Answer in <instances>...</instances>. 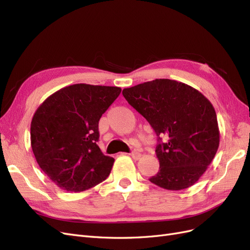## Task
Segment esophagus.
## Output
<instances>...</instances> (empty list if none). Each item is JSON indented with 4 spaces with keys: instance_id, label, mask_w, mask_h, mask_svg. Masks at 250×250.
<instances>
[{
    "instance_id": "obj_1",
    "label": "esophagus",
    "mask_w": 250,
    "mask_h": 250,
    "mask_svg": "<svg viewBox=\"0 0 250 250\" xmlns=\"http://www.w3.org/2000/svg\"><path fill=\"white\" fill-rule=\"evenodd\" d=\"M130 156L133 158V160H140L142 154L140 152H138V151H132V152L130 153Z\"/></svg>"
}]
</instances>
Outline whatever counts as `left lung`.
I'll list each match as a JSON object with an SVG mask.
<instances>
[{
    "instance_id": "obj_1",
    "label": "left lung",
    "mask_w": 250,
    "mask_h": 250,
    "mask_svg": "<svg viewBox=\"0 0 250 250\" xmlns=\"http://www.w3.org/2000/svg\"><path fill=\"white\" fill-rule=\"evenodd\" d=\"M157 135L160 170L149 180L166 190L197 183L213 161L220 142L213 105L199 90L170 79H155L122 92ZM166 137V143L161 139Z\"/></svg>"
}]
</instances>
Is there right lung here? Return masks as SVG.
Returning a JSON list of instances; mask_svg holds the SVG:
<instances>
[{"mask_svg": "<svg viewBox=\"0 0 250 250\" xmlns=\"http://www.w3.org/2000/svg\"><path fill=\"white\" fill-rule=\"evenodd\" d=\"M120 93L117 86L79 83L57 90L36 109L30 128L32 151L60 188L82 192L108 177L115 160L97 145L98 126Z\"/></svg>", "mask_w": 250, "mask_h": 250, "instance_id": "add662e5", "label": "right lung"}]
</instances>
